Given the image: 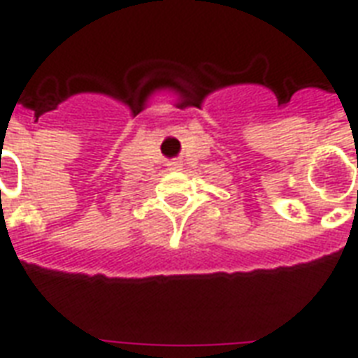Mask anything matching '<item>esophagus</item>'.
<instances>
[{
  "label": "esophagus",
  "mask_w": 358,
  "mask_h": 358,
  "mask_svg": "<svg viewBox=\"0 0 358 358\" xmlns=\"http://www.w3.org/2000/svg\"><path fill=\"white\" fill-rule=\"evenodd\" d=\"M180 169H182V162H178V159H173L169 163V171H180Z\"/></svg>",
  "instance_id": "34e87169"
}]
</instances>
